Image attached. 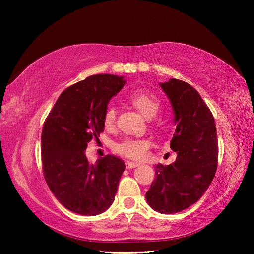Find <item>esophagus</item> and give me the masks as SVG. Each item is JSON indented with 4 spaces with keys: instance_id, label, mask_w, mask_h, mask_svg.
Returning <instances> with one entry per match:
<instances>
[{
    "instance_id": "esophagus-1",
    "label": "esophagus",
    "mask_w": 254,
    "mask_h": 254,
    "mask_svg": "<svg viewBox=\"0 0 254 254\" xmlns=\"http://www.w3.org/2000/svg\"><path fill=\"white\" fill-rule=\"evenodd\" d=\"M139 166V163L137 162H133V161H127L126 162V167L127 169H132V168H135V167Z\"/></svg>"
}]
</instances>
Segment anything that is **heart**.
<instances>
[{"label": "heart", "mask_w": 254, "mask_h": 254, "mask_svg": "<svg viewBox=\"0 0 254 254\" xmlns=\"http://www.w3.org/2000/svg\"><path fill=\"white\" fill-rule=\"evenodd\" d=\"M127 100L147 118H153L161 106L159 98L148 91L132 92L128 94ZM115 121H117V109L114 105H107L103 115L104 127L112 128ZM150 147H151V141L145 137H126L115 144L114 149L123 157L139 160L145 157Z\"/></svg>", "instance_id": "obj_1"}]
</instances>
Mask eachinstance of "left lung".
Listing matches in <instances>:
<instances>
[{
    "mask_svg": "<svg viewBox=\"0 0 254 254\" xmlns=\"http://www.w3.org/2000/svg\"><path fill=\"white\" fill-rule=\"evenodd\" d=\"M160 85L175 111L177 127L170 148L177 158L168 166H156L145 198L157 212L174 214L195 204L212 183L218 141L212 112L191 85L176 78Z\"/></svg>",
    "mask_w": 254,
    "mask_h": 254,
    "instance_id": "obj_1",
    "label": "left lung"
}]
</instances>
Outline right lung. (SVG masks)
<instances>
[{"instance_id": "right-lung-1", "label": "right lung", "mask_w": 254, "mask_h": 254, "mask_svg": "<svg viewBox=\"0 0 254 254\" xmlns=\"http://www.w3.org/2000/svg\"><path fill=\"white\" fill-rule=\"evenodd\" d=\"M124 84L119 76H89L66 88L45 120L42 173L56 198L74 213L94 216L105 212L114 200L124 161L106 154L93 165L85 150L104 131L107 103Z\"/></svg>"}]
</instances>
